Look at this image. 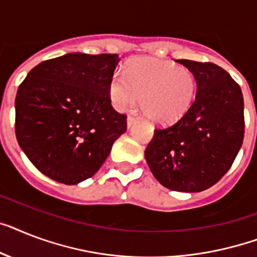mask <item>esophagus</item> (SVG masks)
Instances as JSON below:
<instances>
[{"label":"esophagus","mask_w":257,"mask_h":257,"mask_svg":"<svg viewBox=\"0 0 257 257\" xmlns=\"http://www.w3.org/2000/svg\"><path fill=\"white\" fill-rule=\"evenodd\" d=\"M135 124H136V118L133 117V116H128V118H126V125H128V128H132Z\"/></svg>","instance_id":"esophagus-1"}]
</instances>
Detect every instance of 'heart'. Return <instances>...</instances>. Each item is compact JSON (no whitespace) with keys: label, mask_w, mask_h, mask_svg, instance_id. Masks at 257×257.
I'll list each match as a JSON object with an SVG mask.
<instances>
[{"label":"heart","mask_w":257,"mask_h":257,"mask_svg":"<svg viewBox=\"0 0 257 257\" xmlns=\"http://www.w3.org/2000/svg\"><path fill=\"white\" fill-rule=\"evenodd\" d=\"M197 81L186 67L157 59H136L122 76L109 84L112 104L118 110L132 108L140 100L145 117L157 124H170L186 113L195 97Z\"/></svg>","instance_id":"obj_1"}]
</instances>
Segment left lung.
Returning <instances> with one entry per match:
<instances>
[{"instance_id": "left-lung-1", "label": "left lung", "mask_w": 257, "mask_h": 257, "mask_svg": "<svg viewBox=\"0 0 257 257\" xmlns=\"http://www.w3.org/2000/svg\"><path fill=\"white\" fill-rule=\"evenodd\" d=\"M177 62L195 76V99L176 124L154 129L145 158L162 186L198 193L215 185L230 170L240 150L243 93L230 74L216 64Z\"/></svg>"}]
</instances>
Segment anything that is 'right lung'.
<instances>
[{
    "label": "right lung",
    "instance_id": "1",
    "mask_svg": "<svg viewBox=\"0 0 257 257\" xmlns=\"http://www.w3.org/2000/svg\"><path fill=\"white\" fill-rule=\"evenodd\" d=\"M116 54H66L35 66L16 97V136L49 178L76 185L92 177L126 131L110 105Z\"/></svg>",
    "mask_w": 257,
    "mask_h": 257
}]
</instances>
